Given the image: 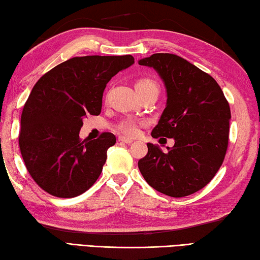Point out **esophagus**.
Masks as SVG:
<instances>
[{
    "label": "esophagus",
    "instance_id": "obj_1",
    "mask_svg": "<svg viewBox=\"0 0 260 260\" xmlns=\"http://www.w3.org/2000/svg\"><path fill=\"white\" fill-rule=\"evenodd\" d=\"M118 140H120V142H122V143H125V144H130V143L134 142L133 139L126 138V137H124V136H120V137H118Z\"/></svg>",
    "mask_w": 260,
    "mask_h": 260
}]
</instances>
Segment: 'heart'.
Segmentation results:
<instances>
[{
	"label": "heart",
	"instance_id": "obj_1",
	"mask_svg": "<svg viewBox=\"0 0 260 260\" xmlns=\"http://www.w3.org/2000/svg\"><path fill=\"white\" fill-rule=\"evenodd\" d=\"M136 91L140 90H148V88H156L158 90V84L154 80L150 78H140L135 84ZM139 123L134 120H124L118 124V129L122 134L126 136H135L138 133Z\"/></svg>",
	"mask_w": 260,
	"mask_h": 260
}]
</instances>
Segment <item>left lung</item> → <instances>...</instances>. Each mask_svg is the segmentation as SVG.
Wrapping results in <instances>:
<instances>
[{"mask_svg": "<svg viewBox=\"0 0 260 260\" xmlns=\"http://www.w3.org/2000/svg\"><path fill=\"white\" fill-rule=\"evenodd\" d=\"M139 64L154 68L167 90V106L152 137L174 138L175 145L162 152L148 143L138 168L161 193L175 198L192 194L211 182L224 160L228 101L212 76L175 54H153Z\"/></svg>", "mask_w": 260, "mask_h": 260, "instance_id": "8db88e82", "label": "left lung"}]
</instances>
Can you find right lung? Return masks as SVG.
I'll use <instances>...</instances> for the list:
<instances>
[{"label": "right lung", "instance_id": "add662e5", "mask_svg": "<svg viewBox=\"0 0 260 260\" xmlns=\"http://www.w3.org/2000/svg\"><path fill=\"white\" fill-rule=\"evenodd\" d=\"M135 63L131 55L77 56L54 67L34 85L20 117L19 148L27 172L58 198L84 193L100 176L112 133L79 138L83 120L99 115L106 85Z\"/></svg>", "mask_w": 260, "mask_h": 260}]
</instances>
